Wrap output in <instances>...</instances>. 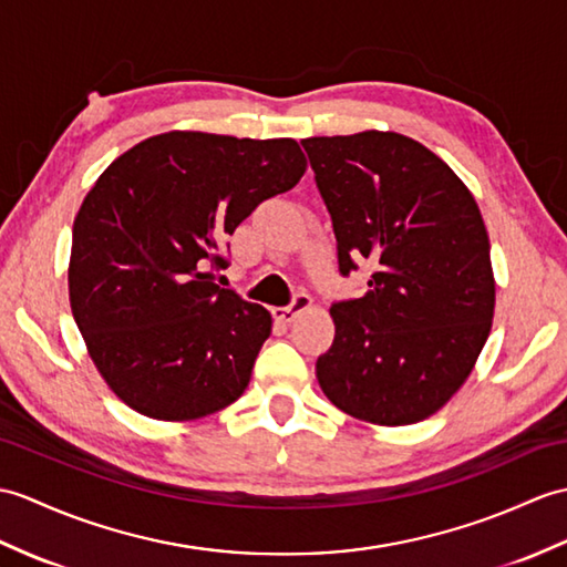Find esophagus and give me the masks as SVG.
<instances>
[{
    "label": "esophagus",
    "mask_w": 567,
    "mask_h": 567,
    "mask_svg": "<svg viewBox=\"0 0 567 567\" xmlns=\"http://www.w3.org/2000/svg\"><path fill=\"white\" fill-rule=\"evenodd\" d=\"M311 305H313V301H311L309 295H297V297L292 299V305H289V307L272 309V316H275V319H278V321H282V323H292L301 311L311 309Z\"/></svg>",
    "instance_id": "obj_1"
}]
</instances>
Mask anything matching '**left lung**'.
Instances as JSON below:
<instances>
[{
  "label": "left lung",
  "mask_w": 567,
  "mask_h": 567,
  "mask_svg": "<svg viewBox=\"0 0 567 567\" xmlns=\"http://www.w3.org/2000/svg\"><path fill=\"white\" fill-rule=\"evenodd\" d=\"M331 213L340 272L370 260L360 299L331 307L333 346L316 362L321 391L372 425L437 413L491 336V241L466 183L399 133L301 140Z\"/></svg>",
  "instance_id": "left-lung-1"
}]
</instances>
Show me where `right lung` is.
Listing matches in <instances>:
<instances>
[{"instance_id":"right-lung-1","label":"right lung","mask_w":567,"mask_h":567,"mask_svg":"<svg viewBox=\"0 0 567 567\" xmlns=\"http://www.w3.org/2000/svg\"><path fill=\"white\" fill-rule=\"evenodd\" d=\"M292 137L171 130L103 171L74 217L70 307L89 358L133 411L186 423L231 405L272 331L266 307L213 282L227 236L292 190Z\"/></svg>"}]
</instances>
